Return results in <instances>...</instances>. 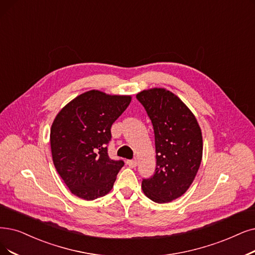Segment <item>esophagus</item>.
Instances as JSON below:
<instances>
[{"mask_svg":"<svg viewBox=\"0 0 255 255\" xmlns=\"http://www.w3.org/2000/svg\"><path fill=\"white\" fill-rule=\"evenodd\" d=\"M127 164L130 167V168H134L137 166V160H128L127 161Z\"/></svg>","mask_w":255,"mask_h":255,"instance_id":"1","label":"esophagus"}]
</instances>
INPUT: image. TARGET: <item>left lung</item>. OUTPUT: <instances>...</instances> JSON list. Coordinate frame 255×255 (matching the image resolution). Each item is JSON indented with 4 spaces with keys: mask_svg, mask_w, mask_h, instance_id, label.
<instances>
[{
    "mask_svg": "<svg viewBox=\"0 0 255 255\" xmlns=\"http://www.w3.org/2000/svg\"><path fill=\"white\" fill-rule=\"evenodd\" d=\"M145 108L155 131V175L142 181L144 195L168 203L184 195L192 184L203 156V138L196 116L164 88L143 90L136 95Z\"/></svg>",
    "mask_w": 255,
    "mask_h": 255,
    "instance_id": "obj_1",
    "label": "left lung"
}]
</instances>
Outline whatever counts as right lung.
<instances>
[{"instance_id":"add662e5","label":"right lung","mask_w":255,"mask_h":255,"mask_svg":"<svg viewBox=\"0 0 255 255\" xmlns=\"http://www.w3.org/2000/svg\"><path fill=\"white\" fill-rule=\"evenodd\" d=\"M130 95L90 90L68 103L50 129L53 164L74 196L93 201L114 186L124 161L109 158L111 127L124 113Z\"/></svg>"}]
</instances>
